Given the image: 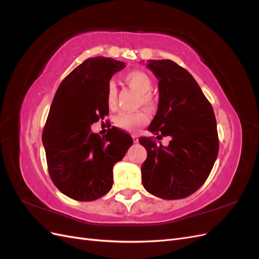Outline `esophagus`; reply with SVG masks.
<instances>
[{"label":"esophagus","mask_w":259,"mask_h":259,"mask_svg":"<svg viewBox=\"0 0 259 259\" xmlns=\"http://www.w3.org/2000/svg\"><path fill=\"white\" fill-rule=\"evenodd\" d=\"M132 137H133V140H134V143H135V144H136V143H138V136H137V135H133Z\"/></svg>","instance_id":"1"}]
</instances>
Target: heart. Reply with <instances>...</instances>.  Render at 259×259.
Instances as JSON below:
<instances>
[{"instance_id": "heart-1", "label": "heart", "mask_w": 259, "mask_h": 259, "mask_svg": "<svg viewBox=\"0 0 259 259\" xmlns=\"http://www.w3.org/2000/svg\"><path fill=\"white\" fill-rule=\"evenodd\" d=\"M124 81L126 82L130 88L140 94V103H143V105L149 108H151L155 105V98L150 93L153 88V83L151 77L146 72L139 71V70L130 71L128 73L124 75ZM106 99L109 108L112 109L115 107L116 88L113 83H110L108 85ZM148 115L143 111L120 112L114 117V125L119 128L133 132L145 125L148 122Z\"/></svg>"}]
</instances>
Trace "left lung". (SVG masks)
<instances>
[{
	"mask_svg": "<svg viewBox=\"0 0 259 259\" xmlns=\"http://www.w3.org/2000/svg\"><path fill=\"white\" fill-rule=\"evenodd\" d=\"M147 67L159 80V106L148 131L161 139L170 136L167 147L151 137H140L147 150L142 165L145 189L164 200L189 197L205 183L219 148L213 107L193 76L169 59L149 60Z\"/></svg>",
	"mask_w": 259,
	"mask_h": 259,
	"instance_id": "left-lung-1",
	"label": "left lung"
}]
</instances>
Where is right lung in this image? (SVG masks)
Listing matches in <instances>:
<instances>
[{
    "label": "right lung",
    "mask_w": 259,
    "mask_h": 259,
    "mask_svg": "<svg viewBox=\"0 0 259 259\" xmlns=\"http://www.w3.org/2000/svg\"><path fill=\"white\" fill-rule=\"evenodd\" d=\"M123 61L94 57L83 61L59 85L42 134L48 168L54 185L67 197L89 202L104 197L113 184L112 168L133 138L112 127L105 137L91 125L109 113L106 94Z\"/></svg>",
    "instance_id": "add662e5"
}]
</instances>
